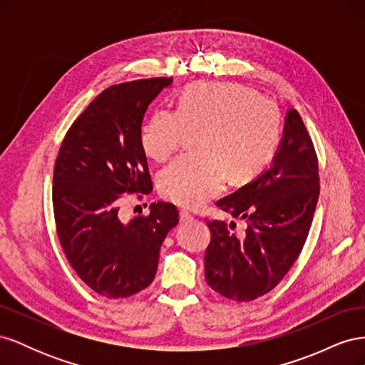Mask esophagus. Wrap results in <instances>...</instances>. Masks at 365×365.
<instances>
[{
  "mask_svg": "<svg viewBox=\"0 0 365 365\" xmlns=\"http://www.w3.org/2000/svg\"><path fill=\"white\" fill-rule=\"evenodd\" d=\"M180 220L181 222H190V220H193V215L190 212H187V210H181Z\"/></svg>",
  "mask_w": 365,
  "mask_h": 365,
  "instance_id": "34e87169",
  "label": "esophagus"
}]
</instances>
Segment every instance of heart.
I'll use <instances>...</instances> for the list:
<instances>
[{"label":"heart","mask_w":365,"mask_h":365,"mask_svg":"<svg viewBox=\"0 0 365 365\" xmlns=\"http://www.w3.org/2000/svg\"><path fill=\"white\" fill-rule=\"evenodd\" d=\"M192 130H200L197 150L187 153L160 175L165 200L196 208L224 190L228 176L245 182L267 169L282 137L277 105L236 83L200 82L187 88L178 108H157L141 126L140 145L163 163Z\"/></svg>","instance_id":"b5f03b06"}]
</instances>
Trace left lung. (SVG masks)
I'll list each match as a JSON object with an SVG mask.
<instances>
[{
	"label": "left lung",
	"mask_w": 365,
	"mask_h": 365,
	"mask_svg": "<svg viewBox=\"0 0 365 365\" xmlns=\"http://www.w3.org/2000/svg\"><path fill=\"white\" fill-rule=\"evenodd\" d=\"M318 195L314 143L297 109H289L269 169L216 202L247 220L245 235L231 231L235 222H207L212 240L204 263L210 288L235 302L256 300L274 289L300 256Z\"/></svg>",
	"instance_id": "8db88e82"
}]
</instances>
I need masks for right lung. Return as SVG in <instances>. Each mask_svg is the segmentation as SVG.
Listing matches in <instances>:
<instances>
[{
  "label": "right lung",
  "instance_id": "obj_1",
  "mask_svg": "<svg viewBox=\"0 0 365 365\" xmlns=\"http://www.w3.org/2000/svg\"><path fill=\"white\" fill-rule=\"evenodd\" d=\"M172 77L106 88L74 120L53 172V210L61 247L81 280L108 298L130 297L152 283L160 248L180 220L169 202L148 216L120 219L125 193L152 192L140 145L143 117Z\"/></svg>",
  "mask_w": 365,
  "mask_h": 365
}]
</instances>
